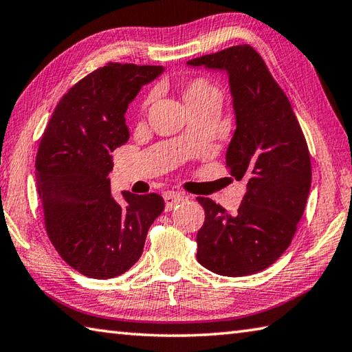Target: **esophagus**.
<instances>
[{
    "instance_id": "esophagus-1",
    "label": "esophagus",
    "mask_w": 352,
    "mask_h": 352,
    "mask_svg": "<svg viewBox=\"0 0 352 352\" xmlns=\"http://www.w3.org/2000/svg\"><path fill=\"white\" fill-rule=\"evenodd\" d=\"M164 199H165V208H167V211H170V210H173L177 204L184 202L185 196L177 193V191H165Z\"/></svg>"
}]
</instances>
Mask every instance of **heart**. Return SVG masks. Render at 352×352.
<instances>
[{"instance_id": "1", "label": "heart", "mask_w": 352, "mask_h": 352, "mask_svg": "<svg viewBox=\"0 0 352 352\" xmlns=\"http://www.w3.org/2000/svg\"><path fill=\"white\" fill-rule=\"evenodd\" d=\"M181 96L184 102L187 104V107L191 110L207 102L211 98H219V94L216 87H213L207 79L196 78L193 81L185 82L181 87Z\"/></svg>"}]
</instances>
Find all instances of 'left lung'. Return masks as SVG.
Listing matches in <instances>:
<instances>
[{
    "label": "left lung",
    "instance_id": "left-lung-1",
    "mask_svg": "<svg viewBox=\"0 0 352 352\" xmlns=\"http://www.w3.org/2000/svg\"><path fill=\"white\" fill-rule=\"evenodd\" d=\"M187 65L227 73L236 118L227 165L237 181L247 179L236 214L197 197L205 210L197 261L221 276L256 274L285 253L302 219L311 188L308 145L289 99L253 47L234 45Z\"/></svg>",
    "mask_w": 352,
    "mask_h": 352
}]
</instances>
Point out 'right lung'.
<instances>
[{"mask_svg": "<svg viewBox=\"0 0 352 352\" xmlns=\"http://www.w3.org/2000/svg\"><path fill=\"white\" fill-rule=\"evenodd\" d=\"M162 65L110 63L81 79L58 102L36 155L45 230L65 262L91 279H111L139 261L164 211L156 193L111 195L113 151L129 141L125 111Z\"/></svg>", "mask_w": 352, "mask_h": 352, "instance_id": "obj_1", "label": "right lung"}]
</instances>
